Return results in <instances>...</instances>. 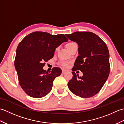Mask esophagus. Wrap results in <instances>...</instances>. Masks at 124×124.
I'll list each match as a JSON object with an SVG mask.
<instances>
[{
	"mask_svg": "<svg viewBox=\"0 0 124 124\" xmlns=\"http://www.w3.org/2000/svg\"><path fill=\"white\" fill-rule=\"evenodd\" d=\"M67 71V70H65V69H62V73H64L65 72Z\"/></svg>",
	"mask_w": 124,
	"mask_h": 124,
	"instance_id": "1",
	"label": "esophagus"
}]
</instances>
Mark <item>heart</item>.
Segmentation results:
<instances>
[{
	"instance_id": "b5f03b06",
	"label": "heart",
	"mask_w": 124,
	"mask_h": 124,
	"mask_svg": "<svg viewBox=\"0 0 124 124\" xmlns=\"http://www.w3.org/2000/svg\"><path fill=\"white\" fill-rule=\"evenodd\" d=\"M75 44H76L75 43H72V42H70V43H68L67 45H66V47L68 49V51H69V50L71 49V48ZM61 65H62V66L64 67H67L68 66V64L67 63V62H62L61 63Z\"/></svg>"
}]
</instances>
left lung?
I'll return each instance as SVG.
<instances>
[{
  "label": "left lung",
  "instance_id": "left-lung-1",
  "mask_svg": "<svg viewBox=\"0 0 124 124\" xmlns=\"http://www.w3.org/2000/svg\"><path fill=\"white\" fill-rule=\"evenodd\" d=\"M66 36L78 45V56L72 69V78L68 82L70 91L83 98L94 96L101 90L110 73L109 52L106 43L91 32H75ZM80 70L82 77L74 71Z\"/></svg>",
  "mask_w": 124,
  "mask_h": 124
}]
</instances>
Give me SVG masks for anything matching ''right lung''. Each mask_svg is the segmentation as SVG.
Instances as JSON below:
<instances>
[{
  "mask_svg": "<svg viewBox=\"0 0 124 124\" xmlns=\"http://www.w3.org/2000/svg\"><path fill=\"white\" fill-rule=\"evenodd\" d=\"M64 35H52L36 31L29 34L17 47L14 61L18 81L23 90L34 98H41L52 90L53 81L62 73L59 68L52 71L43 69L45 62L54 56L55 49L68 41Z\"/></svg>",
  "mask_w": 124,
  "mask_h": 124,
  "instance_id": "right-lung-1",
  "label": "right lung"
}]
</instances>
